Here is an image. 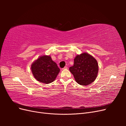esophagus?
<instances>
[{"label": "esophagus", "instance_id": "1", "mask_svg": "<svg viewBox=\"0 0 126 126\" xmlns=\"http://www.w3.org/2000/svg\"><path fill=\"white\" fill-rule=\"evenodd\" d=\"M68 69V67L67 66H65L64 68H63V70H65V69Z\"/></svg>", "mask_w": 126, "mask_h": 126}]
</instances>
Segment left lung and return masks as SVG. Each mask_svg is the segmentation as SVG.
Wrapping results in <instances>:
<instances>
[{"instance_id": "8db88e82", "label": "left lung", "mask_w": 126, "mask_h": 126, "mask_svg": "<svg viewBox=\"0 0 126 126\" xmlns=\"http://www.w3.org/2000/svg\"><path fill=\"white\" fill-rule=\"evenodd\" d=\"M98 68L96 59L91 55L83 52L76 56L74 66L69 68V70L78 84L87 86L96 79Z\"/></svg>"}]
</instances>
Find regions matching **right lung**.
Here are the masks:
<instances>
[{"instance_id": "add662e5", "label": "right lung", "mask_w": 126, "mask_h": 126, "mask_svg": "<svg viewBox=\"0 0 126 126\" xmlns=\"http://www.w3.org/2000/svg\"><path fill=\"white\" fill-rule=\"evenodd\" d=\"M33 77L40 82L48 84L54 81L60 71L50 56L43 55L33 62L31 66Z\"/></svg>"}]
</instances>
